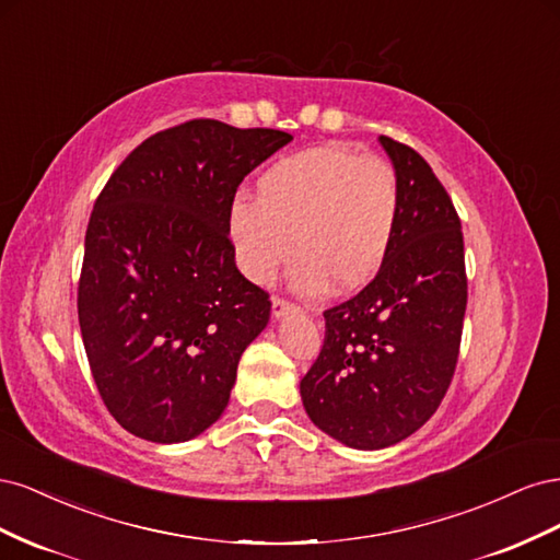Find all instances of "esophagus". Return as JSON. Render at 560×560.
I'll use <instances>...</instances> for the list:
<instances>
[{
	"instance_id": "34e87169",
	"label": "esophagus",
	"mask_w": 560,
	"mask_h": 560,
	"mask_svg": "<svg viewBox=\"0 0 560 560\" xmlns=\"http://www.w3.org/2000/svg\"><path fill=\"white\" fill-rule=\"evenodd\" d=\"M273 315L276 317H282V315H287V313H292V311H296V303H292L290 299H282V296H273Z\"/></svg>"
}]
</instances>
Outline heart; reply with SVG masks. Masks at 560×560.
<instances>
[{
	"label": "heart",
	"mask_w": 560,
	"mask_h": 560,
	"mask_svg": "<svg viewBox=\"0 0 560 560\" xmlns=\"http://www.w3.org/2000/svg\"><path fill=\"white\" fill-rule=\"evenodd\" d=\"M399 212L393 165L327 142L270 163L257 179V198H233L229 238L252 282H273L296 243L294 284L301 292H319L327 282L334 292H352L383 268Z\"/></svg>",
	"instance_id": "b5f03b06"
}]
</instances>
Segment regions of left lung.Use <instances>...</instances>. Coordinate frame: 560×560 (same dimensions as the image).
<instances>
[{
    "instance_id": "8db88e82",
    "label": "left lung",
    "mask_w": 560,
    "mask_h": 560,
    "mask_svg": "<svg viewBox=\"0 0 560 560\" xmlns=\"http://www.w3.org/2000/svg\"><path fill=\"white\" fill-rule=\"evenodd\" d=\"M399 179L393 249L360 294L325 313V341L301 378L315 425L376 451L425 425L460 354L467 273L460 217L416 149L381 135Z\"/></svg>"
}]
</instances>
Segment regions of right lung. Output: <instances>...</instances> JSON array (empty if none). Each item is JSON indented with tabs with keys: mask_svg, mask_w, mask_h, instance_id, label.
<instances>
[{
	"mask_svg": "<svg viewBox=\"0 0 560 560\" xmlns=\"http://www.w3.org/2000/svg\"><path fill=\"white\" fill-rule=\"evenodd\" d=\"M292 140L194 118L135 147L100 191L77 292L83 348L118 425L189 442L224 413L268 292L235 266L229 206Z\"/></svg>",
	"mask_w": 560,
	"mask_h": 560,
	"instance_id": "add662e5",
	"label": "right lung"
}]
</instances>
